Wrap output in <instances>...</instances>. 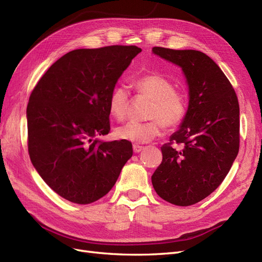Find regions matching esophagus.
<instances>
[{
	"label": "esophagus",
	"mask_w": 262,
	"mask_h": 262,
	"mask_svg": "<svg viewBox=\"0 0 262 262\" xmlns=\"http://www.w3.org/2000/svg\"><path fill=\"white\" fill-rule=\"evenodd\" d=\"M144 147L143 146H140V145H137V144H134L133 145V152L134 153H140L142 149H143Z\"/></svg>",
	"instance_id": "esophagus-1"
}]
</instances>
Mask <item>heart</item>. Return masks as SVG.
<instances>
[{
	"mask_svg": "<svg viewBox=\"0 0 262 262\" xmlns=\"http://www.w3.org/2000/svg\"><path fill=\"white\" fill-rule=\"evenodd\" d=\"M136 90L143 96L152 99L148 110L147 122L129 121L119 126L116 134L119 139L141 144L147 143L160 136L163 126L176 128L184 120L187 110V98L182 93L175 91L176 87L167 78L149 74L144 75L134 82ZM129 104V92L124 86H117L108 99L109 114L121 121L126 116Z\"/></svg>",
	"mask_w": 262,
	"mask_h": 262,
	"instance_id": "1",
	"label": "heart"
}]
</instances>
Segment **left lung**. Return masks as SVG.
I'll list each match as a JSON object with an SVG mask.
<instances>
[{
    "instance_id": "obj_1",
    "label": "left lung",
    "mask_w": 262,
    "mask_h": 262,
    "mask_svg": "<svg viewBox=\"0 0 262 262\" xmlns=\"http://www.w3.org/2000/svg\"><path fill=\"white\" fill-rule=\"evenodd\" d=\"M152 52L181 68L189 91L187 115L164 144L152 176L156 193L180 207L203 200L224 180L239 149V105L220 67L196 50L154 47ZM172 143L182 144L181 149Z\"/></svg>"
}]
</instances>
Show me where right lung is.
<instances>
[{
	"label": "right lung",
	"instance_id": "add662e5",
	"mask_svg": "<svg viewBox=\"0 0 262 262\" xmlns=\"http://www.w3.org/2000/svg\"><path fill=\"white\" fill-rule=\"evenodd\" d=\"M141 51L137 46L73 50L53 63L30 95V161L70 202L89 204L106 195L133 154L129 141L98 137L110 131V94Z\"/></svg>",
	"mask_w": 262,
	"mask_h": 262
}]
</instances>
